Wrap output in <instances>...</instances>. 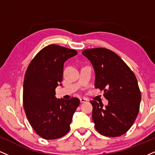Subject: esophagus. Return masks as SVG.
Masks as SVG:
<instances>
[{"instance_id":"esophagus-1","label":"esophagus","mask_w":155,"mask_h":155,"mask_svg":"<svg viewBox=\"0 0 155 155\" xmlns=\"http://www.w3.org/2000/svg\"><path fill=\"white\" fill-rule=\"evenodd\" d=\"M87 100L86 98H80V101H81V104H83V103H85V102H86Z\"/></svg>"}]
</instances>
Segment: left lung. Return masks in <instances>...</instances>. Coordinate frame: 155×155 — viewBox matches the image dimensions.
<instances>
[{"mask_svg": "<svg viewBox=\"0 0 155 155\" xmlns=\"http://www.w3.org/2000/svg\"><path fill=\"white\" fill-rule=\"evenodd\" d=\"M95 70V87L104 91L108 106L91 101L93 121L98 132L106 137L123 135L133 125L139 110L141 92L136 76L122 59L106 48L82 52Z\"/></svg>", "mask_w": 155, "mask_h": 155, "instance_id": "left-lung-1", "label": "left lung"}]
</instances>
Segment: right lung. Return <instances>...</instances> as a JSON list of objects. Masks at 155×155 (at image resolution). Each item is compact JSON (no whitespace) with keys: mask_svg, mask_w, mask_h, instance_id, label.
<instances>
[{"mask_svg":"<svg viewBox=\"0 0 155 155\" xmlns=\"http://www.w3.org/2000/svg\"><path fill=\"white\" fill-rule=\"evenodd\" d=\"M78 54L74 49L57 45L44 47L28 64L23 90V104L28 121L45 139H55L70 131L80 100L57 98L55 89L62 81L63 66ZM61 85V84H60Z\"/></svg>","mask_w":155,"mask_h":155,"instance_id":"right-lung-1","label":"right lung"}]
</instances>
